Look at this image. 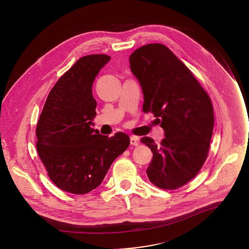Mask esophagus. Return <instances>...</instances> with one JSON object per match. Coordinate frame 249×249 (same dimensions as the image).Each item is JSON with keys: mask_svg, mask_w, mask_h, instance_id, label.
<instances>
[{"mask_svg": "<svg viewBox=\"0 0 249 249\" xmlns=\"http://www.w3.org/2000/svg\"><path fill=\"white\" fill-rule=\"evenodd\" d=\"M130 142L131 145H135L136 146L139 143V139L136 136H130Z\"/></svg>", "mask_w": 249, "mask_h": 249, "instance_id": "esophagus-1", "label": "esophagus"}]
</instances>
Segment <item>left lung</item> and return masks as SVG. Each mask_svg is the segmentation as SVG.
Instances as JSON below:
<instances>
[{
  "instance_id": "obj_1",
  "label": "left lung",
  "mask_w": 249,
  "mask_h": 249,
  "mask_svg": "<svg viewBox=\"0 0 249 249\" xmlns=\"http://www.w3.org/2000/svg\"><path fill=\"white\" fill-rule=\"evenodd\" d=\"M130 70L143 94L142 111L152 113L165 131L159 144L142 137L153 158L148 179L177 190L195 178L209 152L213 110L209 95L190 69L162 44H148L130 56Z\"/></svg>"
}]
</instances>
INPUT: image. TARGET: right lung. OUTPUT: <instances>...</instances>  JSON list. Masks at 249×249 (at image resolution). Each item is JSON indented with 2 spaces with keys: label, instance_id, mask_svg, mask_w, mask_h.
Wrapping results in <instances>:
<instances>
[{
  "label": "right lung",
  "instance_id": "1",
  "mask_svg": "<svg viewBox=\"0 0 249 249\" xmlns=\"http://www.w3.org/2000/svg\"><path fill=\"white\" fill-rule=\"evenodd\" d=\"M110 59L95 54L78 59L51 89L37 123L36 148L48 177L72 194L99 187L130 144L124 132L108 137L91 128L97 106L92 84Z\"/></svg>",
  "mask_w": 249,
  "mask_h": 249
}]
</instances>
